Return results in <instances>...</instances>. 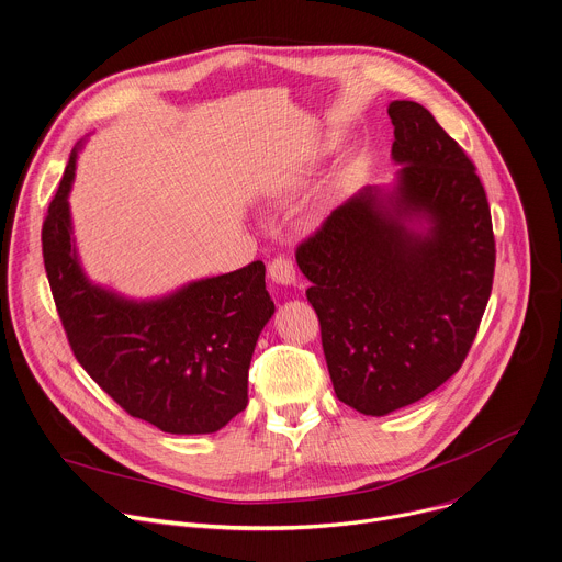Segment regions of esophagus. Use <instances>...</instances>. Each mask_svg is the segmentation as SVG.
Segmentation results:
<instances>
[{"label": "esophagus", "instance_id": "obj_1", "mask_svg": "<svg viewBox=\"0 0 562 562\" xmlns=\"http://www.w3.org/2000/svg\"><path fill=\"white\" fill-rule=\"evenodd\" d=\"M269 278L278 284H295V267L289 258H276L269 265Z\"/></svg>", "mask_w": 562, "mask_h": 562}]
</instances>
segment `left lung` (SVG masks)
<instances>
[{
	"mask_svg": "<svg viewBox=\"0 0 562 562\" xmlns=\"http://www.w3.org/2000/svg\"><path fill=\"white\" fill-rule=\"evenodd\" d=\"M387 114L396 186L363 188L295 250L334 392L372 417L462 368L495 271L491 209L467 151L413 100Z\"/></svg>",
	"mask_w": 562,
	"mask_h": 562,
	"instance_id": "obj_1",
	"label": "left lung"
}]
</instances>
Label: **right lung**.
Segmentation results:
<instances>
[{
    "instance_id": "obj_1",
    "label": "right lung",
    "mask_w": 562,
    "mask_h": 562,
    "mask_svg": "<svg viewBox=\"0 0 562 562\" xmlns=\"http://www.w3.org/2000/svg\"><path fill=\"white\" fill-rule=\"evenodd\" d=\"M76 149L42 224L44 269L71 351L130 417L172 435L217 432L248 403L252 349L276 312L265 265L250 262L149 302L91 284L78 262L67 201Z\"/></svg>"
}]
</instances>
